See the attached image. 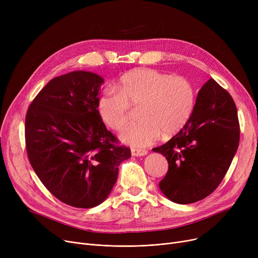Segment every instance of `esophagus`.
Masks as SVG:
<instances>
[{
    "instance_id": "34e87169",
    "label": "esophagus",
    "mask_w": 258,
    "mask_h": 258,
    "mask_svg": "<svg viewBox=\"0 0 258 258\" xmlns=\"http://www.w3.org/2000/svg\"><path fill=\"white\" fill-rule=\"evenodd\" d=\"M131 153H132L133 157H141V156L147 155V151H145V150H138V148H132Z\"/></svg>"
}]
</instances>
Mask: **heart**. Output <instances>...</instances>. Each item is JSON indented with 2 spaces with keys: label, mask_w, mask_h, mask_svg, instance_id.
I'll return each mask as SVG.
<instances>
[{
  "label": "heart",
  "mask_w": 258,
  "mask_h": 258,
  "mask_svg": "<svg viewBox=\"0 0 258 258\" xmlns=\"http://www.w3.org/2000/svg\"><path fill=\"white\" fill-rule=\"evenodd\" d=\"M197 101L195 86L184 76L153 69H135L122 76L118 89H106L98 102L102 120L113 130L124 127L130 103L140 104V120L120 135L121 141L134 147L154 144L164 134L170 137L190 120Z\"/></svg>",
  "instance_id": "b5f03b06"
}]
</instances>
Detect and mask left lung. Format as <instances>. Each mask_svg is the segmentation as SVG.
Segmentation results:
<instances>
[{
    "label": "left lung",
    "instance_id": "obj_1",
    "mask_svg": "<svg viewBox=\"0 0 258 258\" xmlns=\"http://www.w3.org/2000/svg\"><path fill=\"white\" fill-rule=\"evenodd\" d=\"M239 142V123L230 94L210 78L199 91L194 114L183 130L153 148L168 162L159 183L177 204H191L212 194L224 179Z\"/></svg>",
    "mask_w": 258,
    "mask_h": 258
}]
</instances>
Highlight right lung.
Here are the masks:
<instances>
[{
    "label": "right lung",
    "instance_id": "right-lung-1",
    "mask_svg": "<svg viewBox=\"0 0 258 258\" xmlns=\"http://www.w3.org/2000/svg\"><path fill=\"white\" fill-rule=\"evenodd\" d=\"M104 79L73 71L51 79L25 121L27 154L48 190L67 205L93 208L111 194L131 150L117 145L98 111Z\"/></svg>",
    "mask_w": 258,
    "mask_h": 258
}]
</instances>
